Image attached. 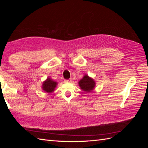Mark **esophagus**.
I'll return each mask as SVG.
<instances>
[{
    "label": "esophagus",
    "mask_w": 148,
    "mask_h": 148,
    "mask_svg": "<svg viewBox=\"0 0 148 148\" xmlns=\"http://www.w3.org/2000/svg\"><path fill=\"white\" fill-rule=\"evenodd\" d=\"M64 82H65V83H69V82H71V79H65V80H64Z\"/></svg>",
    "instance_id": "esophagus-1"
}]
</instances>
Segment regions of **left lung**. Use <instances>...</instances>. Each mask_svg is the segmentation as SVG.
Segmentation results:
<instances>
[{
    "label": "left lung",
    "mask_w": 148,
    "mask_h": 148,
    "mask_svg": "<svg viewBox=\"0 0 148 148\" xmlns=\"http://www.w3.org/2000/svg\"><path fill=\"white\" fill-rule=\"evenodd\" d=\"M79 86L83 91L85 92H91L96 86V83L92 78L88 75H85L83 78L78 82Z\"/></svg>",
    "instance_id": "8db88e82"
}]
</instances>
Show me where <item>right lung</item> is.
<instances>
[{"mask_svg":"<svg viewBox=\"0 0 148 148\" xmlns=\"http://www.w3.org/2000/svg\"><path fill=\"white\" fill-rule=\"evenodd\" d=\"M57 85V83L53 81L51 78H47L46 81H44L42 85V90L47 93H51L55 90Z\"/></svg>","mask_w":148,"mask_h":148,"instance_id":"1","label":"right lung"}]
</instances>
